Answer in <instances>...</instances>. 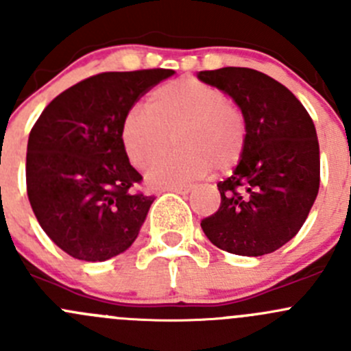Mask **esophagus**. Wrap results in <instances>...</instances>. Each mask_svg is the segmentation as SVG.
<instances>
[{
	"label": "esophagus",
	"mask_w": 351,
	"mask_h": 351,
	"mask_svg": "<svg viewBox=\"0 0 351 351\" xmlns=\"http://www.w3.org/2000/svg\"><path fill=\"white\" fill-rule=\"evenodd\" d=\"M190 190H192V186L178 185V186H168V189H166V192H173V193H180V195H186Z\"/></svg>",
	"instance_id": "esophagus-1"
}]
</instances>
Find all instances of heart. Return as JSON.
Returning a JSON list of instances; mask_svg holds the SVG:
<instances>
[{"label": "heart", "instance_id": "heart-1", "mask_svg": "<svg viewBox=\"0 0 351 351\" xmlns=\"http://www.w3.org/2000/svg\"><path fill=\"white\" fill-rule=\"evenodd\" d=\"M173 143L178 149L149 173L154 186H176L219 171H231L246 147V120L226 93L195 77H182L151 91L146 110L134 108L122 125L130 162L147 169Z\"/></svg>", "mask_w": 351, "mask_h": 351}]
</instances>
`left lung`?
Here are the masks:
<instances>
[{"instance_id":"obj_1","label":"left lung","mask_w":351,"mask_h":351,"mask_svg":"<svg viewBox=\"0 0 351 351\" xmlns=\"http://www.w3.org/2000/svg\"><path fill=\"white\" fill-rule=\"evenodd\" d=\"M197 77L229 95L246 120L243 159L217 183L221 207L202 229L228 253H274L299 232L319 190L313 119L292 91L260 71L221 67Z\"/></svg>"}]
</instances>
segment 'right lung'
<instances>
[{
	"label": "right lung",
	"mask_w": 351,
	"mask_h": 351,
	"mask_svg": "<svg viewBox=\"0 0 351 351\" xmlns=\"http://www.w3.org/2000/svg\"><path fill=\"white\" fill-rule=\"evenodd\" d=\"M173 69L101 73L45 107L27 146V193L45 234L69 256L105 261L139 236L154 197L122 143L127 113Z\"/></svg>",
	"instance_id": "right-lung-1"
}]
</instances>
